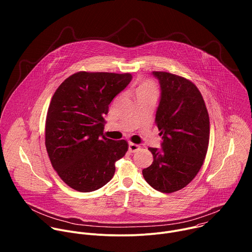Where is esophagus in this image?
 <instances>
[{"label":"esophagus","mask_w":252,"mask_h":252,"mask_svg":"<svg viewBox=\"0 0 252 252\" xmlns=\"http://www.w3.org/2000/svg\"><path fill=\"white\" fill-rule=\"evenodd\" d=\"M140 149V147L138 145H135V143H132V142H129L128 143V151L130 153H135L136 151H138Z\"/></svg>","instance_id":"1"}]
</instances>
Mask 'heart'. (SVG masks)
Segmentation results:
<instances>
[{
    "label": "heart",
    "mask_w": 252,
    "mask_h": 252,
    "mask_svg": "<svg viewBox=\"0 0 252 252\" xmlns=\"http://www.w3.org/2000/svg\"><path fill=\"white\" fill-rule=\"evenodd\" d=\"M149 92H156V87L152 81H143L140 83L136 88V94L140 93H149Z\"/></svg>",
    "instance_id": "b5f03b06"
}]
</instances>
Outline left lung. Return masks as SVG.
Wrapping results in <instances>:
<instances>
[{"label":"left lung","mask_w":252,"mask_h":252,"mask_svg":"<svg viewBox=\"0 0 252 252\" xmlns=\"http://www.w3.org/2000/svg\"><path fill=\"white\" fill-rule=\"evenodd\" d=\"M160 85L156 125L161 150L149 148L152 165L142 169L155 189L171 193L186 188L199 171L209 141V117L203 97L189 80L166 71H153Z\"/></svg>","instance_id":"left-lung-1"}]
</instances>
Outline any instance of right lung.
<instances>
[{"label":"right lung","mask_w":252,"mask_h":252,"mask_svg":"<svg viewBox=\"0 0 252 252\" xmlns=\"http://www.w3.org/2000/svg\"><path fill=\"white\" fill-rule=\"evenodd\" d=\"M132 76L79 71L54 94L46 119V149L54 169L69 188L96 190L109 183L116 161L127 152L125 139L103 135L109 104Z\"/></svg>","instance_id":"add662e5"}]
</instances>
